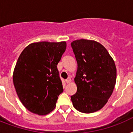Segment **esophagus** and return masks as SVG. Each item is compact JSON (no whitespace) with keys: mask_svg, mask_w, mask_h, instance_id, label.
I'll list each match as a JSON object with an SVG mask.
<instances>
[{"mask_svg":"<svg viewBox=\"0 0 133 133\" xmlns=\"http://www.w3.org/2000/svg\"><path fill=\"white\" fill-rule=\"evenodd\" d=\"M70 82H71V79H70V78H68V79L65 80V83H70Z\"/></svg>","mask_w":133,"mask_h":133,"instance_id":"obj_1","label":"esophagus"}]
</instances>
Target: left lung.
<instances>
[{
	"instance_id": "8db88e82",
	"label": "left lung",
	"mask_w": 133,
	"mask_h": 133,
	"mask_svg": "<svg viewBox=\"0 0 133 133\" xmlns=\"http://www.w3.org/2000/svg\"><path fill=\"white\" fill-rule=\"evenodd\" d=\"M71 46L77 62V91L71 96L73 106L83 113L95 112L112 94L117 79L115 63L104 46L95 41L79 39Z\"/></svg>"
}]
</instances>
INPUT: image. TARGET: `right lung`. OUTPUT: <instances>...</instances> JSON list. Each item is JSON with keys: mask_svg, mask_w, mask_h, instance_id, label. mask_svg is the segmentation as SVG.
<instances>
[{"mask_svg": "<svg viewBox=\"0 0 133 133\" xmlns=\"http://www.w3.org/2000/svg\"><path fill=\"white\" fill-rule=\"evenodd\" d=\"M66 42L33 43L18 58L13 82L23 105L32 113L45 115L56 107L63 92L57 64L66 49Z\"/></svg>", "mask_w": 133, "mask_h": 133, "instance_id": "right-lung-1", "label": "right lung"}]
</instances>
